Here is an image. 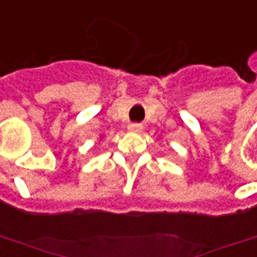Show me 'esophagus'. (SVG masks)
Wrapping results in <instances>:
<instances>
[{"label":"esophagus","instance_id":"obj_1","mask_svg":"<svg viewBox=\"0 0 257 257\" xmlns=\"http://www.w3.org/2000/svg\"><path fill=\"white\" fill-rule=\"evenodd\" d=\"M128 129L131 132H136V134H138V132H142L143 126L141 123H131L128 126Z\"/></svg>","mask_w":257,"mask_h":257}]
</instances>
